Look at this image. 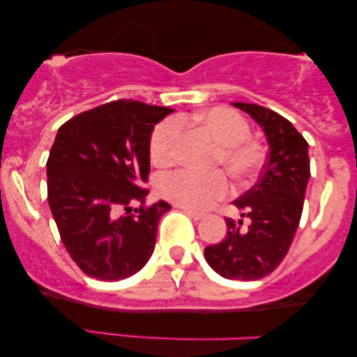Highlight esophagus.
Returning <instances> with one entry per match:
<instances>
[{"mask_svg":"<svg viewBox=\"0 0 357 357\" xmlns=\"http://www.w3.org/2000/svg\"><path fill=\"white\" fill-rule=\"evenodd\" d=\"M179 210H181L183 213H186L188 216H190V218H192V220H202L203 218V213H198V211H192V210H188V208H181V206H178Z\"/></svg>","mask_w":357,"mask_h":357,"instance_id":"esophagus-1","label":"esophagus"}]
</instances>
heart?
<instances>
[{
	"instance_id": "obj_1",
	"label": "heart",
	"mask_w": 357,
	"mask_h": 357,
	"mask_svg": "<svg viewBox=\"0 0 357 357\" xmlns=\"http://www.w3.org/2000/svg\"><path fill=\"white\" fill-rule=\"evenodd\" d=\"M181 124H195L216 142L211 166H221L236 186H243L258 174L265 162V147L250 136V124L241 114L228 107H211L181 119ZM179 122L166 119L151 134L149 155L155 166H169L176 159ZM165 198L192 211H204L227 198L228 181L223 173L198 174L179 169L159 179Z\"/></svg>"
}]
</instances>
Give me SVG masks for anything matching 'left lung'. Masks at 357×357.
I'll return each instance as SVG.
<instances>
[{"mask_svg":"<svg viewBox=\"0 0 357 357\" xmlns=\"http://www.w3.org/2000/svg\"><path fill=\"white\" fill-rule=\"evenodd\" d=\"M264 127L270 151L264 171L253 188L233 202L243 220L225 218L227 235L204 248L208 265L231 280H260L282 264L304 208L310 178L309 144L280 114L245 102H233Z\"/></svg>","mask_w":357,"mask_h":357,"instance_id":"8db88e82","label":"left lung"}]
</instances>
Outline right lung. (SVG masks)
Wrapping results in <instances>:
<instances>
[{
	"instance_id": "add662e5",
	"label": "right lung",
	"mask_w": 357,
	"mask_h": 357,
	"mask_svg": "<svg viewBox=\"0 0 357 357\" xmlns=\"http://www.w3.org/2000/svg\"><path fill=\"white\" fill-rule=\"evenodd\" d=\"M171 112L119 99L77 114L56 132L47 161L48 204L68 255L89 277L122 280L153 255L171 204L146 206L142 184L153 127ZM132 201L143 204L130 213Z\"/></svg>"
}]
</instances>
